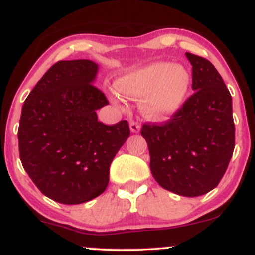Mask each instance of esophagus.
<instances>
[{
    "label": "esophagus",
    "mask_w": 255,
    "mask_h": 255,
    "mask_svg": "<svg viewBox=\"0 0 255 255\" xmlns=\"http://www.w3.org/2000/svg\"><path fill=\"white\" fill-rule=\"evenodd\" d=\"M129 128L133 133H139L140 131V125L137 124L136 121H134V120H131V121L129 122Z\"/></svg>",
    "instance_id": "1"
}]
</instances>
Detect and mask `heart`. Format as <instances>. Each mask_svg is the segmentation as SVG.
Segmentation results:
<instances>
[{"label": "heart", "instance_id": "b5f03b06", "mask_svg": "<svg viewBox=\"0 0 255 255\" xmlns=\"http://www.w3.org/2000/svg\"><path fill=\"white\" fill-rule=\"evenodd\" d=\"M111 93L115 103L122 97L140 99V108L152 120H166L183 107L191 87V74L180 64L154 62L118 79Z\"/></svg>", "mask_w": 255, "mask_h": 255}]
</instances>
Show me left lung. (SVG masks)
<instances>
[{
    "mask_svg": "<svg viewBox=\"0 0 255 255\" xmlns=\"http://www.w3.org/2000/svg\"><path fill=\"white\" fill-rule=\"evenodd\" d=\"M194 93L163 124H144L154 180L166 191L199 197L212 191L227 171L234 147L233 101L215 66L186 52Z\"/></svg>",
    "mask_w": 255,
    "mask_h": 255,
    "instance_id": "8db88e82",
    "label": "left lung"
}]
</instances>
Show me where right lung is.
I'll use <instances>...</instances> for the list:
<instances>
[{"label": "right lung", "instance_id": "add662e5", "mask_svg": "<svg viewBox=\"0 0 255 255\" xmlns=\"http://www.w3.org/2000/svg\"><path fill=\"white\" fill-rule=\"evenodd\" d=\"M97 63L58 61L22 105L19 153L25 171L45 197L64 205L92 200L109 183L114 157L129 136L126 120L107 126L96 110L109 104L93 85Z\"/></svg>", "mask_w": 255, "mask_h": 255}]
</instances>
